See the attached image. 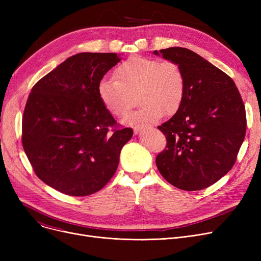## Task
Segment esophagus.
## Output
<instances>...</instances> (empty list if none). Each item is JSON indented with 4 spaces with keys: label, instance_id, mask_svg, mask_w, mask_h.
I'll list each match as a JSON object with an SVG mask.
<instances>
[{
    "label": "esophagus",
    "instance_id": "1",
    "mask_svg": "<svg viewBox=\"0 0 261 261\" xmlns=\"http://www.w3.org/2000/svg\"><path fill=\"white\" fill-rule=\"evenodd\" d=\"M152 128V126L151 125H138V126H135L134 127V132L135 133H138V132H140L141 130H144V129H151Z\"/></svg>",
    "mask_w": 261,
    "mask_h": 261
}]
</instances>
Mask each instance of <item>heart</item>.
Segmentation results:
<instances>
[{"mask_svg":"<svg viewBox=\"0 0 261 261\" xmlns=\"http://www.w3.org/2000/svg\"><path fill=\"white\" fill-rule=\"evenodd\" d=\"M115 79L102 78L97 86L100 102L107 111L121 117L130 110L133 96L138 94L142 105L123 122H152L164 114L171 115L181 107L186 92L182 68L172 61L132 56L122 61L114 72Z\"/></svg>","mask_w":261,"mask_h":261,"instance_id":"obj_1","label":"heart"}]
</instances>
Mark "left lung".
I'll return each mask as SVG.
<instances>
[{
  "mask_svg": "<svg viewBox=\"0 0 261 261\" xmlns=\"http://www.w3.org/2000/svg\"><path fill=\"white\" fill-rule=\"evenodd\" d=\"M182 68L185 97L176 113L159 126L167 146L155 159L171 185L195 191L225 175L237 159L246 130L245 108L232 79L184 47L154 50Z\"/></svg>",
  "mask_w": 261,
  "mask_h": 261,
  "instance_id": "1",
  "label": "left lung"
}]
</instances>
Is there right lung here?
<instances>
[{"label": "right lung", "instance_id": "obj_1", "mask_svg": "<svg viewBox=\"0 0 261 261\" xmlns=\"http://www.w3.org/2000/svg\"><path fill=\"white\" fill-rule=\"evenodd\" d=\"M120 58L80 53L33 87L22 119V145L41 181L62 194L85 197L114 175L122 146L133 135L103 108L98 82Z\"/></svg>", "mask_w": 261, "mask_h": 261}]
</instances>
